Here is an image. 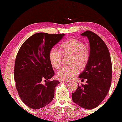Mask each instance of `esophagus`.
I'll return each instance as SVG.
<instances>
[{
	"instance_id": "34e87169",
	"label": "esophagus",
	"mask_w": 122,
	"mask_h": 122,
	"mask_svg": "<svg viewBox=\"0 0 122 122\" xmlns=\"http://www.w3.org/2000/svg\"><path fill=\"white\" fill-rule=\"evenodd\" d=\"M69 81L67 79H59L60 82H61V81Z\"/></svg>"
}]
</instances>
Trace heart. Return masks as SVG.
<instances>
[{
	"instance_id": "1",
	"label": "heart",
	"mask_w": 122,
	"mask_h": 122,
	"mask_svg": "<svg viewBox=\"0 0 122 122\" xmlns=\"http://www.w3.org/2000/svg\"><path fill=\"white\" fill-rule=\"evenodd\" d=\"M63 55H70L69 65L63 66L57 73V77L61 79H70L77 75L79 68L83 69L88 64L90 53L89 49L82 41L77 39L70 38L59 45ZM49 61L54 69H58L62 64V56L57 49H51L49 52Z\"/></svg>"
}]
</instances>
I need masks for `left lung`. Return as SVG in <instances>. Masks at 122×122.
<instances>
[{
  "label": "left lung",
  "mask_w": 122,
  "mask_h": 122,
  "mask_svg": "<svg viewBox=\"0 0 122 122\" xmlns=\"http://www.w3.org/2000/svg\"><path fill=\"white\" fill-rule=\"evenodd\" d=\"M81 35L88 38L90 56L79 78L87 79L86 84L78 85L72 99L81 107L92 109L98 106L108 93L111 84L112 63L107 45L100 37L91 31Z\"/></svg>",
  "instance_id": "8db88e82"
}]
</instances>
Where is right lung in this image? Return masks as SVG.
I'll use <instances>...</instances> for the list:
<instances>
[{
  "instance_id": "add662e5",
  "label": "right lung",
  "mask_w": 122,
  "mask_h": 122,
  "mask_svg": "<svg viewBox=\"0 0 122 122\" xmlns=\"http://www.w3.org/2000/svg\"><path fill=\"white\" fill-rule=\"evenodd\" d=\"M64 35L36 33L26 40L18 52L14 70L16 89L21 101L30 108L41 109L53 99L59 81L50 80L55 72L49 55Z\"/></svg>"
}]
</instances>
